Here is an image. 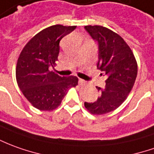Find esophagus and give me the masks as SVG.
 I'll list each match as a JSON object with an SVG mask.
<instances>
[{
  "label": "esophagus",
  "mask_w": 154,
  "mask_h": 154,
  "mask_svg": "<svg viewBox=\"0 0 154 154\" xmlns=\"http://www.w3.org/2000/svg\"><path fill=\"white\" fill-rule=\"evenodd\" d=\"M79 85H84V84H85V81L82 79H79Z\"/></svg>",
  "instance_id": "esophagus-1"
}]
</instances>
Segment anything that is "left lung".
I'll use <instances>...</instances> for the list:
<instances>
[{"label":"left lung","mask_w":154,"mask_h":154,"mask_svg":"<svg viewBox=\"0 0 154 154\" xmlns=\"http://www.w3.org/2000/svg\"><path fill=\"white\" fill-rule=\"evenodd\" d=\"M85 29L98 43L97 69L106 75V86L96 87L100 96L95 102H85L93 115H103L118 108L127 99L135 83L137 63L124 39L102 26H85ZM102 75V74H101Z\"/></svg>","instance_id":"obj_1"}]
</instances>
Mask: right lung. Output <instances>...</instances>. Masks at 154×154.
<instances>
[{
    "mask_svg": "<svg viewBox=\"0 0 154 154\" xmlns=\"http://www.w3.org/2000/svg\"><path fill=\"white\" fill-rule=\"evenodd\" d=\"M76 26L54 25L36 34L19 55L16 78L26 100L40 111H50L61 104L68 90L78 85L76 76L61 77L50 70L59 54V42Z\"/></svg>",
    "mask_w": 154,
    "mask_h": 154,
    "instance_id": "add662e5",
    "label": "right lung"
}]
</instances>
